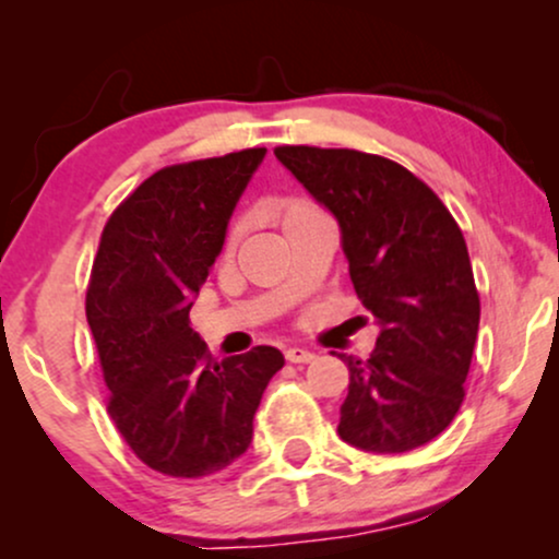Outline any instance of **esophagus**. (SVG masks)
I'll return each mask as SVG.
<instances>
[{
  "label": "esophagus",
  "instance_id": "esophagus-1",
  "mask_svg": "<svg viewBox=\"0 0 559 559\" xmlns=\"http://www.w3.org/2000/svg\"><path fill=\"white\" fill-rule=\"evenodd\" d=\"M286 360L288 362H312V360H316V352L305 349V346H288Z\"/></svg>",
  "mask_w": 559,
  "mask_h": 559
}]
</instances>
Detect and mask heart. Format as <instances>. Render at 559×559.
Instances as JSON below:
<instances>
[{
	"label": "heart",
	"mask_w": 559,
	"mask_h": 559,
	"mask_svg": "<svg viewBox=\"0 0 559 559\" xmlns=\"http://www.w3.org/2000/svg\"><path fill=\"white\" fill-rule=\"evenodd\" d=\"M310 210H316V207H310V204L307 202H288L286 207H284V213H281V223H286L288 221H294V217H299V215H305V213H310ZM236 230L239 228H234V236H236Z\"/></svg>",
	"instance_id": "obj_1"
}]
</instances>
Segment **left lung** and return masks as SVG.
<instances>
[{"label":"left lung","instance_id":"obj_1","mask_svg":"<svg viewBox=\"0 0 559 559\" xmlns=\"http://www.w3.org/2000/svg\"><path fill=\"white\" fill-rule=\"evenodd\" d=\"M275 157L336 217L349 278L378 323L349 368L338 436L376 454L428 444L465 396L480 301L454 217L420 178L357 150L278 146Z\"/></svg>","mask_w":559,"mask_h":559}]
</instances>
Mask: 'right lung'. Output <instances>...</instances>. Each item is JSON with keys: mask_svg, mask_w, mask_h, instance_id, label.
<instances>
[{"mask_svg": "<svg viewBox=\"0 0 559 559\" xmlns=\"http://www.w3.org/2000/svg\"><path fill=\"white\" fill-rule=\"evenodd\" d=\"M267 150L157 170L115 210L86 292V320L112 391L107 413L152 471L199 478L252 444L275 346L217 362L189 325L236 204Z\"/></svg>", "mask_w": 559, "mask_h": 559, "instance_id": "obj_1", "label": "right lung"}]
</instances>
